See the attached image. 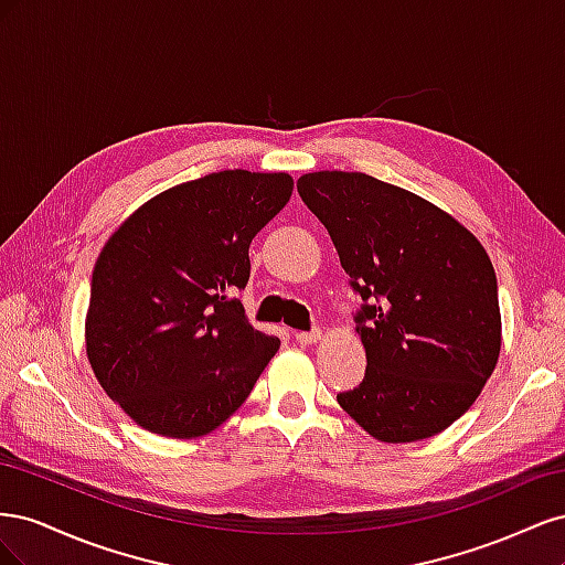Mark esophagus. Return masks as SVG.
I'll return each mask as SVG.
<instances>
[{
	"label": "esophagus",
	"mask_w": 565,
	"mask_h": 565,
	"mask_svg": "<svg viewBox=\"0 0 565 565\" xmlns=\"http://www.w3.org/2000/svg\"><path fill=\"white\" fill-rule=\"evenodd\" d=\"M322 337L320 330H311V332H295V339L299 341L301 347H309V344H316V341Z\"/></svg>",
	"instance_id": "34e87169"
}]
</instances>
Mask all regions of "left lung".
<instances>
[{
	"label": "left lung",
	"instance_id": "left-lung-1",
	"mask_svg": "<svg viewBox=\"0 0 565 565\" xmlns=\"http://www.w3.org/2000/svg\"><path fill=\"white\" fill-rule=\"evenodd\" d=\"M297 191L328 228L363 297L365 380L339 405L382 443L431 438L459 419L502 349L498 278L478 237L405 188L361 172H313Z\"/></svg>",
	"mask_w": 565,
	"mask_h": 565
}]
</instances>
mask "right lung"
<instances>
[{
  "label": "right lung",
  "instance_id": "right-lung-1",
  "mask_svg": "<svg viewBox=\"0 0 565 565\" xmlns=\"http://www.w3.org/2000/svg\"><path fill=\"white\" fill-rule=\"evenodd\" d=\"M285 172L226 169L141 204L100 249L84 341L98 384L150 434L198 438L241 407L280 339L233 295L249 243L292 195Z\"/></svg>",
  "mask_w": 565,
  "mask_h": 565
}]
</instances>
